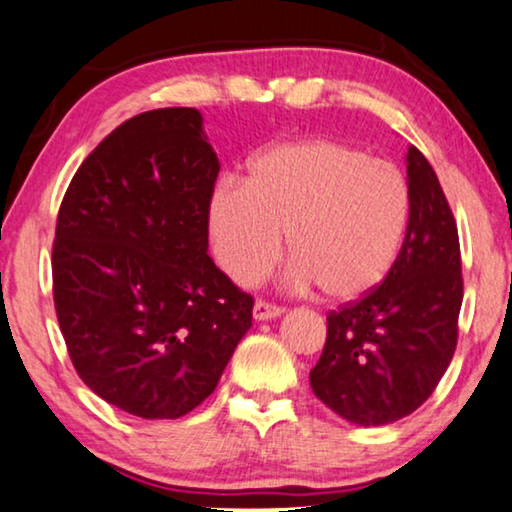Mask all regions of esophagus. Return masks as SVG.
Masks as SVG:
<instances>
[{
  "label": "esophagus",
  "mask_w": 512,
  "mask_h": 512,
  "mask_svg": "<svg viewBox=\"0 0 512 512\" xmlns=\"http://www.w3.org/2000/svg\"><path fill=\"white\" fill-rule=\"evenodd\" d=\"M278 315H283V308H278V306H273V304H266V301H255L253 318L257 322L273 320V318H278Z\"/></svg>",
  "instance_id": "1"
}]
</instances>
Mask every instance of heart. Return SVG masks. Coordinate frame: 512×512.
Returning <instances> with one entry per match:
<instances>
[{"label":"heart","instance_id":"obj_1","mask_svg":"<svg viewBox=\"0 0 512 512\" xmlns=\"http://www.w3.org/2000/svg\"><path fill=\"white\" fill-rule=\"evenodd\" d=\"M408 185L385 160L331 139L278 143L248 162L241 185L215 187L208 234L220 269L255 285L280 255L292 259L287 283L320 287L350 304L383 283L408 222Z\"/></svg>","mask_w":512,"mask_h":512}]
</instances>
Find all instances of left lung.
<instances>
[{
	"instance_id": "left-lung-1",
	"label": "left lung",
	"mask_w": 512,
	"mask_h": 512,
	"mask_svg": "<svg viewBox=\"0 0 512 512\" xmlns=\"http://www.w3.org/2000/svg\"><path fill=\"white\" fill-rule=\"evenodd\" d=\"M408 227L383 285L329 313L327 343L311 371L325 406L359 427H383L422 406L457 345L462 255L441 183L408 148Z\"/></svg>"
}]
</instances>
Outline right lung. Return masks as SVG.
<instances>
[{
	"label": "right lung",
	"mask_w": 512,
	"mask_h": 512,
	"mask_svg": "<svg viewBox=\"0 0 512 512\" xmlns=\"http://www.w3.org/2000/svg\"><path fill=\"white\" fill-rule=\"evenodd\" d=\"M220 162L197 109L134 115L76 171L53 246V297L78 376L143 420L215 390L253 297L208 257Z\"/></svg>",
	"instance_id": "obj_1"
}]
</instances>
